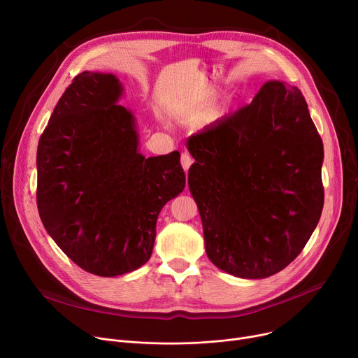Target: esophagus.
Instances as JSON below:
<instances>
[{"mask_svg":"<svg viewBox=\"0 0 358 358\" xmlns=\"http://www.w3.org/2000/svg\"><path fill=\"white\" fill-rule=\"evenodd\" d=\"M192 164H193V159H192V157L189 154H182L181 155V165L184 168V171H189V168H190Z\"/></svg>","mask_w":358,"mask_h":358,"instance_id":"obj_1","label":"esophagus"}]
</instances>
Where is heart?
Segmentation results:
<instances>
[{"label": "heart", "instance_id": "obj_1", "mask_svg": "<svg viewBox=\"0 0 358 358\" xmlns=\"http://www.w3.org/2000/svg\"><path fill=\"white\" fill-rule=\"evenodd\" d=\"M216 94H217V92H212V94H210V97H212V99H213V97H216ZM206 103H208V101H204V103H201V104H194V106H190V107H184V108H182V113H184L185 116L197 117V116H200V115H201V111H203V108H204Z\"/></svg>", "mask_w": 358, "mask_h": 358}]
</instances>
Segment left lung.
<instances>
[{"label":"left lung","instance_id":"8db88e82","mask_svg":"<svg viewBox=\"0 0 358 358\" xmlns=\"http://www.w3.org/2000/svg\"><path fill=\"white\" fill-rule=\"evenodd\" d=\"M206 254L266 278L302 252L324 208V145L297 87L267 81L252 103L187 139Z\"/></svg>","mask_w":358,"mask_h":358}]
</instances>
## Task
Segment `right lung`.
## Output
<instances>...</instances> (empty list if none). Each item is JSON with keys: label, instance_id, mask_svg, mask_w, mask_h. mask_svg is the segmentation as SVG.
I'll return each mask as SVG.
<instances>
[{"label": "right lung", "instance_id": "add662e5", "mask_svg": "<svg viewBox=\"0 0 358 358\" xmlns=\"http://www.w3.org/2000/svg\"><path fill=\"white\" fill-rule=\"evenodd\" d=\"M116 75L84 71L56 104L37 146V209L83 270L116 277L150 258L157 219L185 187L180 152L145 158Z\"/></svg>", "mask_w": 358, "mask_h": 358}]
</instances>
